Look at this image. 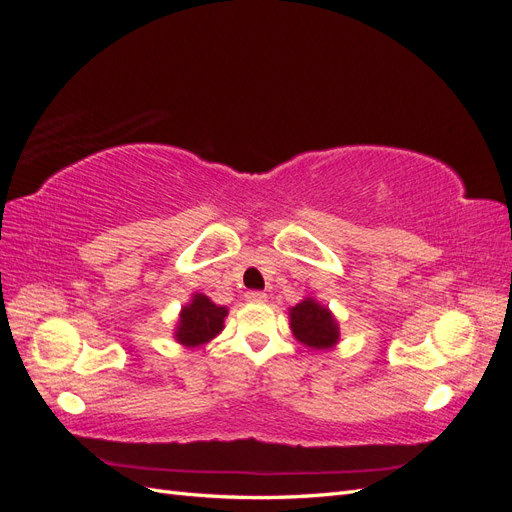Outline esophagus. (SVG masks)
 <instances>
[{
  "instance_id": "esophagus-1",
  "label": "esophagus",
  "mask_w": 512,
  "mask_h": 512,
  "mask_svg": "<svg viewBox=\"0 0 512 512\" xmlns=\"http://www.w3.org/2000/svg\"><path fill=\"white\" fill-rule=\"evenodd\" d=\"M245 299L250 303H262V301H267V294L260 290H250V292H245Z\"/></svg>"
}]
</instances>
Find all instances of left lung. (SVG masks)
I'll list each match as a JSON object with an SVG mask.
<instances>
[{"instance_id": "1", "label": "left lung", "mask_w": 512, "mask_h": 512, "mask_svg": "<svg viewBox=\"0 0 512 512\" xmlns=\"http://www.w3.org/2000/svg\"><path fill=\"white\" fill-rule=\"evenodd\" d=\"M290 327L294 337L309 348H331L339 337L331 312L314 299H305L290 309Z\"/></svg>"}]
</instances>
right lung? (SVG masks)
Masks as SVG:
<instances>
[{"label": "right lung", "mask_w": 512, "mask_h": 512, "mask_svg": "<svg viewBox=\"0 0 512 512\" xmlns=\"http://www.w3.org/2000/svg\"><path fill=\"white\" fill-rule=\"evenodd\" d=\"M226 307L211 303L205 294H194L188 307H183L177 339L183 346H200L218 335L224 327Z\"/></svg>", "instance_id": "obj_1"}]
</instances>
